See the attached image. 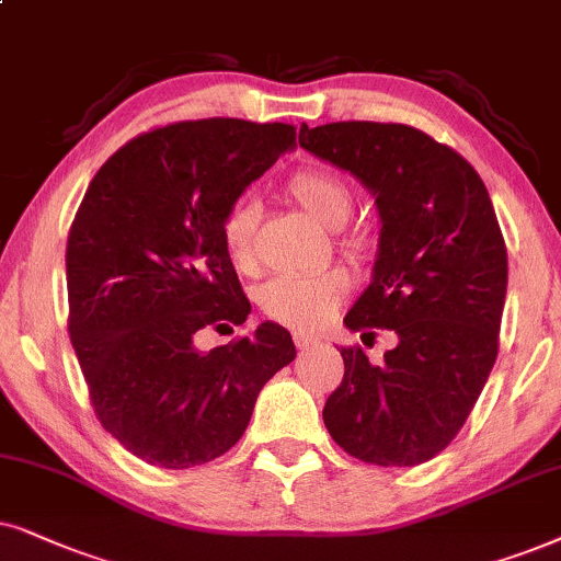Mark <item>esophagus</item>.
Segmentation results:
<instances>
[{
	"instance_id": "34e87169",
	"label": "esophagus",
	"mask_w": 561,
	"mask_h": 561,
	"mask_svg": "<svg viewBox=\"0 0 561 561\" xmlns=\"http://www.w3.org/2000/svg\"><path fill=\"white\" fill-rule=\"evenodd\" d=\"M293 341H295V346H297V348H310V346H318V339H316V335H308V333H302V331H295V333H293Z\"/></svg>"
}]
</instances>
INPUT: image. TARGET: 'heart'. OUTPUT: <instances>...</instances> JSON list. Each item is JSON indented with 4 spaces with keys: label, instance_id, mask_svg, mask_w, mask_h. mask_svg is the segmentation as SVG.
<instances>
[{
    "label": "heart",
    "instance_id": "obj_1",
    "mask_svg": "<svg viewBox=\"0 0 561 561\" xmlns=\"http://www.w3.org/2000/svg\"><path fill=\"white\" fill-rule=\"evenodd\" d=\"M289 197L328 230H339L354 213V192L339 174L325 169H300L287 182ZM261 207L249 197L236 199L220 220V243L226 256L238 272L256 266V236ZM339 249L348 259L364 261L371 251V241L364 230H348L339 236ZM351 293V276L343 268L308 276H272L256 289V302L274 323L312 331L333 318Z\"/></svg>",
    "mask_w": 561,
    "mask_h": 561
}]
</instances>
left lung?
Wrapping results in <instances>:
<instances>
[{"label":"left lung","instance_id":"8db88e82","mask_svg":"<svg viewBox=\"0 0 561 561\" xmlns=\"http://www.w3.org/2000/svg\"><path fill=\"white\" fill-rule=\"evenodd\" d=\"M300 146L367 186L382 222L371 285L343 323L398 333L382 364L341 348L346 371L323 408L325 428L367 465H423L457 436L497 358L507 251L488 186L410 125H302Z\"/></svg>","mask_w":561,"mask_h":561}]
</instances>
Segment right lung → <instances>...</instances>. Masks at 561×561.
Returning <instances> with one entry per match:
<instances>
[{
    "label": "right lung",
    "mask_w": 561,
    "mask_h": 561,
    "mask_svg": "<svg viewBox=\"0 0 561 561\" xmlns=\"http://www.w3.org/2000/svg\"><path fill=\"white\" fill-rule=\"evenodd\" d=\"M295 136L236 117L163 125L112 153L81 199L66 245L71 343L104 431L148 465L222 457L297 354L276 323L194 346L205 328L249 318L220 220Z\"/></svg>",
    "instance_id": "1"
}]
</instances>
